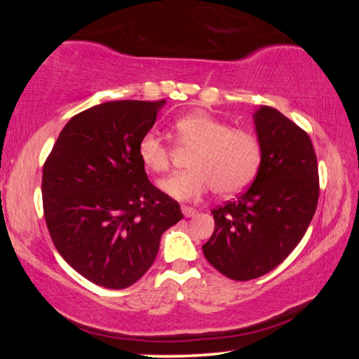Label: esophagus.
Returning <instances> with one entry per match:
<instances>
[{"label": "esophagus", "mask_w": 359, "mask_h": 359, "mask_svg": "<svg viewBox=\"0 0 359 359\" xmlns=\"http://www.w3.org/2000/svg\"><path fill=\"white\" fill-rule=\"evenodd\" d=\"M182 212H184V215L185 217H194L198 214V210L196 209H193V208H188V205H182Z\"/></svg>", "instance_id": "obj_1"}]
</instances>
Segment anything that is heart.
Returning a JSON list of instances; mask_svg holds the SVG:
<instances>
[{"label": "heart", "instance_id": "b5f03b06", "mask_svg": "<svg viewBox=\"0 0 359 359\" xmlns=\"http://www.w3.org/2000/svg\"><path fill=\"white\" fill-rule=\"evenodd\" d=\"M180 149H193L188 171L161 182V190L182 201L196 199L210 188L220 196H231L252 184L263 160L258 136L247 128H233L205 111H196L172 123ZM139 160L145 169L165 174L172 165L174 150L155 131L137 144Z\"/></svg>", "mask_w": 359, "mask_h": 359}]
</instances>
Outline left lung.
<instances>
[{"label":"left lung","instance_id":"8db88e82","mask_svg":"<svg viewBox=\"0 0 359 359\" xmlns=\"http://www.w3.org/2000/svg\"><path fill=\"white\" fill-rule=\"evenodd\" d=\"M263 160L252 187L212 209L215 229L205 259L233 280L267 274L294 250L318 204V165L311 137L274 107L255 114Z\"/></svg>","mask_w":359,"mask_h":359}]
</instances>
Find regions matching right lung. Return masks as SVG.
Wrapping results in <instances>:
<instances>
[{
	"mask_svg": "<svg viewBox=\"0 0 359 359\" xmlns=\"http://www.w3.org/2000/svg\"><path fill=\"white\" fill-rule=\"evenodd\" d=\"M161 101H109L72 117L42 169V205L53 245L72 269L121 290L154 264L161 234L184 218L151 184L137 144Z\"/></svg>",
	"mask_w": 359,
	"mask_h": 359,
	"instance_id": "obj_1",
	"label": "right lung"
}]
</instances>
